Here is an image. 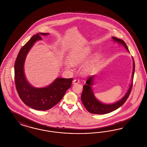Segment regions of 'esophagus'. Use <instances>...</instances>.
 <instances>
[{"label": "esophagus", "instance_id": "34e87169", "mask_svg": "<svg viewBox=\"0 0 147 147\" xmlns=\"http://www.w3.org/2000/svg\"><path fill=\"white\" fill-rule=\"evenodd\" d=\"M80 83V81L79 80H78V79H74L73 81V84H76L78 83Z\"/></svg>", "mask_w": 147, "mask_h": 147}]
</instances>
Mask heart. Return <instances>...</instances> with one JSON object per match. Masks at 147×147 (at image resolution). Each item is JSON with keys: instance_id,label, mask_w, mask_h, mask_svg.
Returning <instances> with one entry per match:
<instances>
[{"instance_id": "heart-1", "label": "heart", "mask_w": 147, "mask_h": 147, "mask_svg": "<svg viewBox=\"0 0 147 147\" xmlns=\"http://www.w3.org/2000/svg\"><path fill=\"white\" fill-rule=\"evenodd\" d=\"M91 50L89 48H86L84 49H74L71 51L68 56V59L69 62L74 65H78L81 64L82 63L85 62L90 55ZM98 60V56L95 55L92 57L91 61L86 63L83 68V71L85 74H89L91 73L93 70L94 67V63ZM65 67L67 68L70 69L72 67V65L69 63L65 64Z\"/></svg>"}]
</instances>
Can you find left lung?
Listing matches in <instances>:
<instances>
[{"label": "left lung", "mask_w": 147, "mask_h": 147, "mask_svg": "<svg viewBox=\"0 0 147 147\" xmlns=\"http://www.w3.org/2000/svg\"><path fill=\"white\" fill-rule=\"evenodd\" d=\"M112 39L115 42H117L119 45H122L125 47L128 52H129L128 49V47L126 45V43L123 40L117 38L115 37H112ZM133 59V72L132 75V82L129 85V89L127 91L125 96L120 99L118 101L110 104H106L100 102L95 97L93 90L92 89V85H93V80L94 79L95 76H92L89 77L88 79L86 82V84L84 85L83 86V90L82 94L81 96V100L84 105L85 109L88 110V111L90 112L91 113L94 114H106L110 112H112L119 107H121L126 102L127 99L128 98L130 92L131 91V89L132 88L133 85V77L134 74V70H135V64L134 61Z\"/></svg>", "instance_id": "8db88e82"}]
</instances>
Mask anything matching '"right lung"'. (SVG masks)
<instances>
[{
  "instance_id": "obj_1",
  "label": "right lung",
  "mask_w": 147,
  "mask_h": 147,
  "mask_svg": "<svg viewBox=\"0 0 147 147\" xmlns=\"http://www.w3.org/2000/svg\"><path fill=\"white\" fill-rule=\"evenodd\" d=\"M49 33H38L33 36L21 48L14 65L15 82L21 100L28 107L39 111L49 110L58 104L71 85L73 78H58L44 88H35L30 84L24 73L25 61L28 52L36 42L42 40V36Z\"/></svg>"
}]
</instances>
